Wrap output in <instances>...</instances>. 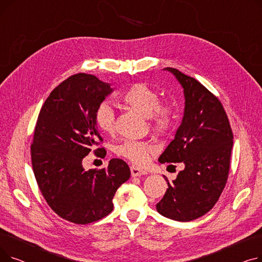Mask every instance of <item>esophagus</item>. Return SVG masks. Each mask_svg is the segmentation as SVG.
I'll return each instance as SVG.
<instances>
[{"label":"esophagus","instance_id":"34e87169","mask_svg":"<svg viewBox=\"0 0 262 262\" xmlns=\"http://www.w3.org/2000/svg\"><path fill=\"white\" fill-rule=\"evenodd\" d=\"M130 173H132V176H133V177H137V176H142V175H145V174H147V172H146V171H144V170H141V169L137 168V167H135V166L130 167Z\"/></svg>","mask_w":262,"mask_h":262}]
</instances>
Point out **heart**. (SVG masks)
Instances as JSON below:
<instances>
[{"label": "heart", "mask_w": 262, "mask_h": 262, "mask_svg": "<svg viewBox=\"0 0 262 262\" xmlns=\"http://www.w3.org/2000/svg\"><path fill=\"white\" fill-rule=\"evenodd\" d=\"M123 102L135 112L148 118L150 125L157 132L168 130L174 122L175 114L170 105H159L158 93L146 84H134L123 94ZM115 109L112 103H101L94 113V121L105 134L115 132ZM157 152V146L150 142L125 140L116 147V153L135 164H144Z\"/></svg>", "instance_id": "1"}]
</instances>
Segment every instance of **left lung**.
<instances>
[{"instance_id":"obj_1","label":"left lung","mask_w":262,"mask_h":262,"mask_svg":"<svg viewBox=\"0 0 262 262\" xmlns=\"http://www.w3.org/2000/svg\"><path fill=\"white\" fill-rule=\"evenodd\" d=\"M184 90L185 108L174 139L158 158L160 163L183 162L185 169L156 205L163 216L189 222L207 213L226 185L232 132L225 110L215 96L195 78L166 68Z\"/></svg>"}]
</instances>
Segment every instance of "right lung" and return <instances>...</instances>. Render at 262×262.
Listing matches in <instances>:
<instances>
[{
    "mask_svg": "<svg viewBox=\"0 0 262 262\" xmlns=\"http://www.w3.org/2000/svg\"><path fill=\"white\" fill-rule=\"evenodd\" d=\"M113 92L94 75H72L51 92L36 124L31 152L37 184L53 211L75 224L112 212L116 191L130 177L127 163L117 158L106 169L82 167V159L102 140L95 110Z\"/></svg>",
    "mask_w": 262,
    "mask_h": 262,
    "instance_id": "obj_1",
    "label": "right lung"
}]
</instances>
